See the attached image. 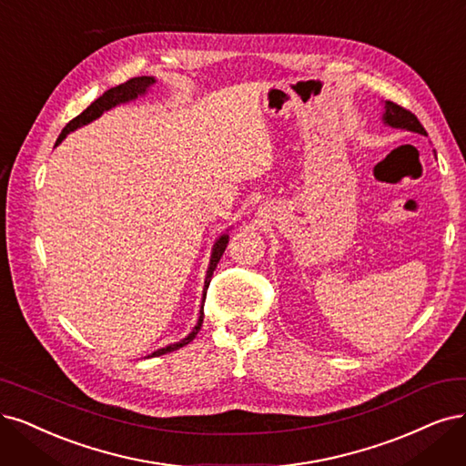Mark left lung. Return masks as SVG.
Returning a JSON list of instances; mask_svg holds the SVG:
<instances>
[{"instance_id":"left-lung-1","label":"left lung","mask_w":466,"mask_h":466,"mask_svg":"<svg viewBox=\"0 0 466 466\" xmlns=\"http://www.w3.org/2000/svg\"><path fill=\"white\" fill-rule=\"evenodd\" d=\"M381 121L383 125L393 127V129H400V131H410V133H419L426 137L424 127L420 125V121L414 117V114L407 111L405 107H400L393 102H386L383 104V114H381Z\"/></svg>"}]
</instances>
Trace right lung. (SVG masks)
<instances>
[{
    "mask_svg": "<svg viewBox=\"0 0 466 466\" xmlns=\"http://www.w3.org/2000/svg\"><path fill=\"white\" fill-rule=\"evenodd\" d=\"M154 85H156V78H154V76H135V78L127 80V83H123V85H119V86H114V88L106 90V92L100 96L98 100H94V102H92V104L83 111V114L76 116L73 121H69V123L66 125V129L61 131L59 138L56 140V147H57V144H61V142H63V138H66L69 133H73V131L80 129V127H83V125L92 123L94 119H98V117L104 114V111H109L111 107H116V106H121V104H127V102H133V100H137L138 96H144V94H147V92L150 90V86H154ZM228 243H229V229H226V233H221V235L216 238V243H214V247H212L210 264H208L206 279H204L202 307H200V316H198V322H197V326L192 328V331H190L187 337H183L181 341H177V343H171V345L162 347V349H157V350H154L152 355H148V357H159V355H166V352L177 350V349H181V347L188 345L192 339H195L197 333H198V331H200V328H202L206 291H208V287H210L212 274H214V269H216V266H218L219 258L223 256V252H226Z\"/></svg>",
    "mask_w": 466,
    "mask_h": 466,
    "instance_id": "add662e5",
    "label": "right lung"
}]
</instances>
